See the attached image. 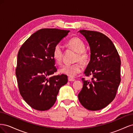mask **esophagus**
<instances>
[{"instance_id":"1","label":"esophagus","mask_w":133,"mask_h":133,"mask_svg":"<svg viewBox=\"0 0 133 133\" xmlns=\"http://www.w3.org/2000/svg\"><path fill=\"white\" fill-rule=\"evenodd\" d=\"M68 80H69V82H74L75 80V79L73 78H71V77H68Z\"/></svg>"}]
</instances>
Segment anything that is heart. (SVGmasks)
<instances>
[{
	"mask_svg": "<svg viewBox=\"0 0 133 133\" xmlns=\"http://www.w3.org/2000/svg\"><path fill=\"white\" fill-rule=\"evenodd\" d=\"M67 44L70 49L76 52V55L74 58L75 62H80L83 64L87 62L89 55L85 50V44L81 39L76 37L72 38L68 41ZM52 55L56 63L59 64L61 63L63 57V52L62 47L60 44H57L54 46ZM82 69L83 67L81 64L79 62H76L73 64L63 65L60 68V72L70 77H73L81 73Z\"/></svg>",
	"mask_w": 133,
	"mask_h": 133,
	"instance_id": "1",
	"label": "heart"
}]
</instances>
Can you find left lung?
Returning <instances> with one entry per match:
<instances>
[{"mask_svg":"<svg viewBox=\"0 0 133 133\" xmlns=\"http://www.w3.org/2000/svg\"><path fill=\"white\" fill-rule=\"evenodd\" d=\"M90 49V60L84 71L91 81L82 78L83 86L78 94L82 105L89 110L106 107L115 98L120 78L121 60L114 44L105 35L80 30Z\"/></svg>","mask_w":133,"mask_h":133,"instance_id":"obj_1","label":"left lung"}]
</instances>
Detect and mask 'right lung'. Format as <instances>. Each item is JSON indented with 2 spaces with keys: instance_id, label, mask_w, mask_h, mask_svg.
<instances>
[{
  "instance_id": "obj_1",
  "label": "right lung",
  "mask_w": 133,
  "mask_h": 133,
  "mask_svg": "<svg viewBox=\"0 0 133 133\" xmlns=\"http://www.w3.org/2000/svg\"><path fill=\"white\" fill-rule=\"evenodd\" d=\"M69 31L55 28L40 29L19 50L15 74L19 92L35 110H49L55 103L60 88L68 82L66 75H52L57 71L52 53L54 46Z\"/></svg>"
}]
</instances>
